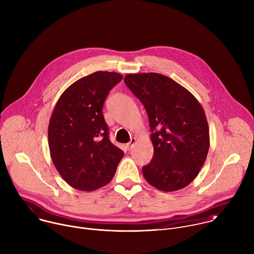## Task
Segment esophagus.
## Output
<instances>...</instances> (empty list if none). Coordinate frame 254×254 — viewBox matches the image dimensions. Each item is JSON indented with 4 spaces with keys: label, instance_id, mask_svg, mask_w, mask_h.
<instances>
[{
    "label": "esophagus",
    "instance_id": "34e87169",
    "mask_svg": "<svg viewBox=\"0 0 254 254\" xmlns=\"http://www.w3.org/2000/svg\"><path fill=\"white\" fill-rule=\"evenodd\" d=\"M135 141H136V139H135V137H131L130 138V140H129V142L127 144V148L128 149V150H130L131 148H132V146L133 144L135 143Z\"/></svg>",
    "mask_w": 254,
    "mask_h": 254
}]
</instances>
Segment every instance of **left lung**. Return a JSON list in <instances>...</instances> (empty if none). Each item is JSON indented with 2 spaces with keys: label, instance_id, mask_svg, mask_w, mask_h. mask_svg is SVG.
<instances>
[{
  "label": "left lung",
  "instance_id": "8db88e82",
  "mask_svg": "<svg viewBox=\"0 0 254 254\" xmlns=\"http://www.w3.org/2000/svg\"><path fill=\"white\" fill-rule=\"evenodd\" d=\"M125 83L149 117L154 156L142 168L147 182L164 192L188 186L204 165L210 146L209 127L197 98L160 73H129Z\"/></svg>",
  "mask_w": 254,
  "mask_h": 254
}]
</instances>
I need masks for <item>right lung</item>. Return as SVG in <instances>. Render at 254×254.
I'll list each match as a JSON object with an SVG mask.
<instances>
[{
  "mask_svg": "<svg viewBox=\"0 0 254 254\" xmlns=\"http://www.w3.org/2000/svg\"><path fill=\"white\" fill-rule=\"evenodd\" d=\"M117 72L97 71L72 83L61 94L48 127L52 162L65 182L94 191L111 182L124 152L108 138L104 100L122 81Z\"/></svg>",
  "mask_w": 254,
  "mask_h": 254,
  "instance_id": "add662e5",
  "label": "right lung"
}]
</instances>
